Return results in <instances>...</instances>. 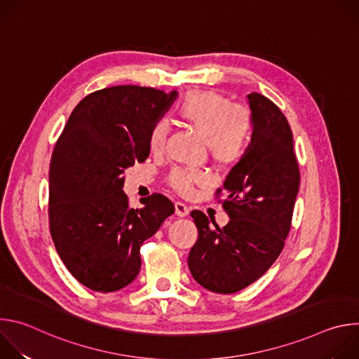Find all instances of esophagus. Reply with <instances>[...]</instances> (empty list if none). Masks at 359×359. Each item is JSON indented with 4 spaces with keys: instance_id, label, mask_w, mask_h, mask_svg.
<instances>
[{
    "instance_id": "1",
    "label": "esophagus",
    "mask_w": 359,
    "mask_h": 359,
    "mask_svg": "<svg viewBox=\"0 0 359 359\" xmlns=\"http://www.w3.org/2000/svg\"><path fill=\"white\" fill-rule=\"evenodd\" d=\"M175 209H176V215H177L179 217H184V216H187L189 212H190V208L186 206V204L182 203V201H176V203H175Z\"/></svg>"
}]
</instances>
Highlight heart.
Segmentation results:
<instances>
[{"label":"heart","mask_w":359,"mask_h":359,"mask_svg":"<svg viewBox=\"0 0 359 359\" xmlns=\"http://www.w3.org/2000/svg\"><path fill=\"white\" fill-rule=\"evenodd\" d=\"M177 115L203 137L210 158L220 166L233 168L243 162L252 146L255 116L241 104H233L226 95L213 90H197L186 96ZM168 125L158 121L147 135L151 153H162L166 146ZM210 177L203 170L176 168L168 176L169 186L182 196H191L196 186L208 184Z\"/></svg>","instance_id":"obj_1"}]
</instances>
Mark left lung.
Segmentation results:
<instances>
[{"instance_id": "8db88e82", "label": "left lung", "mask_w": 359, "mask_h": 359, "mask_svg": "<svg viewBox=\"0 0 359 359\" xmlns=\"http://www.w3.org/2000/svg\"><path fill=\"white\" fill-rule=\"evenodd\" d=\"M248 102L255 116L252 146L215 193L230 222L212 229L206 215L191 212L198 237L189 252V270L201 287L219 294L245 288L278 259L299 189L287 118L262 93H250ZM224 191L228 197L222 201Z\"/></svg>"}]
</instances>
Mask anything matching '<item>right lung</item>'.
I'll use <instances>...</instances> for the list:
<instances>
[{"label": "right lung", "instance_id": "obj_1", "mask_svg": "<svg viewBox=\"0 0 359 359\" xmlns=\"http://www.w3.org/2000/svg\"><path fill=\"white\" fill-rule=\"evenodd\" d=\"M177 92L136 85L85 96L72 111L49 165L48 219L68 271L85 287L112 292L140 270V245L175 213L161 193L132 209L125 169L149 156L147 135Z\"/></svg>", "mask_w": 359, "mask_h": 359}]
</instances>
